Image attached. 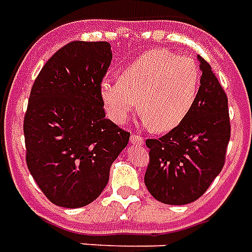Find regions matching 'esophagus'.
<instances>
[{
    "label": "esophagus",
    "mask_w": 252,
    "mask_h": 252,
    "mask_svg": "<svg viewBox=\"0 0 252 252\" xmlns=\"http://www.w3.org/2000/svg\"><path fill=\"white\" fill-rule=\"evenodd\" d=\"M130 143L133 144V145H143L144 139L140 134H132L130 136Z\"/></svg>",
    "instance_id": "34e87169"
}]
</instances>
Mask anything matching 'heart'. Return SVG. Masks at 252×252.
Here are the masks:
<instances>
[{"label": "heart", "mask_w": 252, "mask_h": 252, "mask_svg": "<svg viewBox=\"0 0 252 252\" xmlns=\"http://www.w3.org/2000/svg\"><path fill=\"white\" fill-rule=\"evenodd\" d=\"M201 71L194 59L166 50H149L126 64L118 82L100 86V99L111 120L123 124L137 109L155 132L181 124L199 91Z\"/></svg>", "instance_id": "1"}]
</instances>
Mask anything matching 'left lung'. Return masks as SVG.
<instances>
[{
	"label": "left lung",
	"instance_id": "obj_1",
	"mask_svg": "<svg viewBox=\"0 0 252 252\" xmlns=\"http://www.w3.org/2000/svg\"><path fill=\"white\" fill-rule=\"evenodd\" d=\"M202 71L198 96L181 124L158 139H148L147 189L166 205H186L198 199L223 168L230 118L227 96L211 70L198 57Z\"/></svg>",
	"mask_w": 252,
	"mask_h": 252
}]
</instances>
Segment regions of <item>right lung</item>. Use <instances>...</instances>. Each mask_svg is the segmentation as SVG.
Masks as SVG:
<instances>
[{
    "instance_id": "add662e5",
    "label": "right lung",
    "mask_w": 252,
    "mask_h": 252,
    "mask_svg": "<svg viewBox=\"0 0 252 252\" xmlns=\"http://www.w3.org/2000/svg\"><path fill=\"white\" fill-rule=\"evenodd\" d=\"M111 61L108 42H70L32 84L24 120L26 164L58 206L75 209L95 201L129 140V132L105 119L100 99Z\"/></svg>"
}]
</instances>
